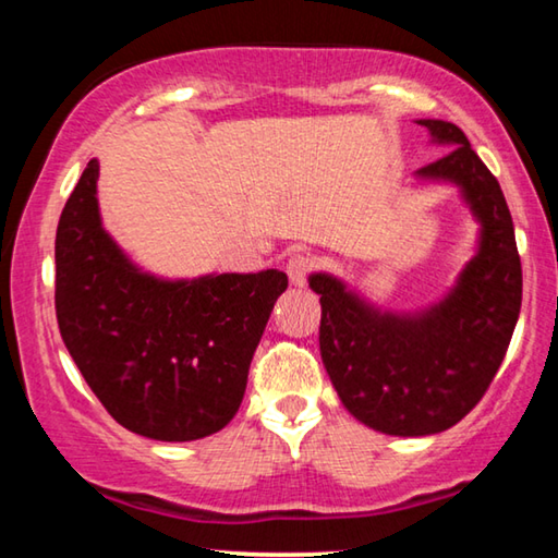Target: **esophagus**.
Instances as JSON below:
<instances>
[{"instance_id":"esophagus-1","label":"esophagus","mask_w":558,"mask_h":558,"mask_svg":"<svg viewBox=\"0 0 558 558\" xmlns=\"http://www.w3.org/2000/svg\"><path fill=\"white\" fill-rule=\"evenodd\" d=\"M315 268H317V258L310 251H302V248L292 251L288 256V263H286L288 278H290L292 286H298V288L305 286L310 272H313Z\"/></svg>"}]
</instances>
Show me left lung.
<instances>
[{
	"label": "left lung",
	"instance_id": "obj_1",
	"mask_svg": "<svg viewBox=\"0 0 558 558\" xmlns=\"http://www.w3.org/2000/svg\"><path fill=\"white\" fill-rule=\"evenodd\" d=\"M418 125L452 147L418 177L460 184L483 223L456 290L428 313L399 317L376 313L335 278L310 276L329 379L354 418L389 436H430L465 418L493 384L522 307V260L499 182L458 125Z\"/></svg>",
	"mask_w": 558,
	"mask_h": 558
}]
</instances>
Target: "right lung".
I'll return each instance as SVG.
<instances>
[{"instance_id":"right-lung-1","label":"right lung","mask_w":558,"mask_h":558,"mask_svg":"<svg viewBox=\"0 0 558 558\" xmlns=\"http://www.w3.org/2000/svg\"><path fill=\"white\" fill-rule=\"evenodd\" d=\"M90 159L56 229V319L75 366L120 426L155 440L221 430L245 393L280 270L157 280L102 231Z\"/></svg>"}]
</instances>
